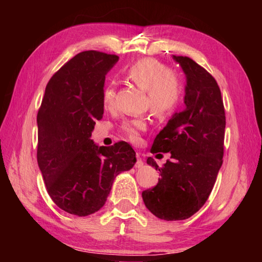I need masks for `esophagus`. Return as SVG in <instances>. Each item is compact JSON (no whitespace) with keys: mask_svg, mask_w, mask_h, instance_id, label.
<instances>
[{"mask_svg":"<svg viewBox=\"0 0 262 262\" xmlns=\"http://www.w3.org/2000/svg\"><path fill=\"white\" fill-rule=\"evenodd\" d=\"M143 166V161H142V158L140 156V154H136V163H135V167L140 168Z\"/></svg>","mask_w":262,"mask_h":262,"instance_id":"obj_1","label":"esophagus"}]
</instances>
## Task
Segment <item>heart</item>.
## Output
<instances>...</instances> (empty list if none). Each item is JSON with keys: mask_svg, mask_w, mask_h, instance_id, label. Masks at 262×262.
<instances>
[{"mask_svg": "<svg viewBox=\"0 0 262 262\" xmlns=\"http://www.w3.org/2000/svg\"><path fill=\"white\" fill-rule=\"evenodd\" d=\"M126 76L142 90L147 91V105L157 118H166L176 112L183 101V83L177 75L172 74L168 66L158 60L145 57L137 60L126 69ZM115 101V86L107 84L103 90V105L112 108ZM147 120L136 118L125 121L121 130L127 140L139 142L141 133L147 129Z\"/></svg>", "mask_w": 262, "mask_h": 262, "instance_id": "heart-1", "label": "heart"}]
</instances>
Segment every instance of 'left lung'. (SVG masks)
<instances>
[{
    "label": "left lung",
    "mask_w": 262,
    "mask_h": 262,
    "mask_svg": "<svg viewBox=\"0 0 262 262\" xmlns=\"http://www.w3.org/2000/svg\"><path fill=\"white\" fill-rule=\"evenodd\" d=\"M187 79L183 112L174 113L159 132L152 154L171 152L159 167L154 188L142 192L144 205L161 220H186L200 210L209 198L223 163L225 112L216 79L187 56L173 55Z\"/></svg>",
    "instance_id": "left-lung-1"
}]
</instances>
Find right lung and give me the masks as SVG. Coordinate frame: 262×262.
<instances>
[{"mask_svg":"<svg viewBox=\"0 0 262 262\" xmlns=\"http://www.w3.org/2000/svg\"><path fill=\"white\" fill-rule=\"evenodd\" d=\"M118 60L97 51L78 53L51 77L38 111V165L51 199L69 214L98 211L115 177L136 162L127 142L98 147L90 139L104 114L105 76Z\"/></svg>","mask_w":262,"mask_h":262,"instance_id":"obj_1","label":"right lung"}]
</instances>
